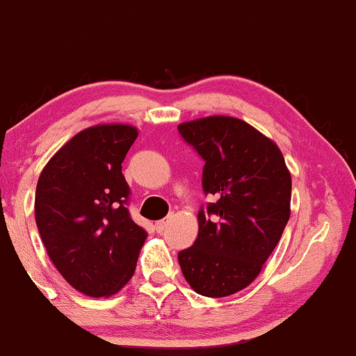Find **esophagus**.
I'll list each match as a JSON object with an SVG mask.
<instances>
[{"label": "esophagus", "instance_id": "esophagus-1", "mask_svg": "<svg viewBox=\"0 0 356 356\" xmlns=\"http://www.w3.org/2000/svg\"><path fill=\"white\" fill-rule=\"evenodd\" d=\"M165 225H168V222H165V220H159V222H156V223H154L156 232H157V233H163L164 228H165Z\"/></svg>", "mask_w": 356, "mask_h": 356}]
</instances>
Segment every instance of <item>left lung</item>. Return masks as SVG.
Wrapping results in <instances>:
<instances>
[{"instance_id":"1","label":"left lung","mask_w":356,"mask_h":356,"mask_svg":"<svg viewBox=\"0 0 356 356\" xmlns=\"http://www.w3.org/2000/svg\"><path fill=\"white\" fill-rule=\"evenodd\" d=\"M204 157L202 186L217 197L200 210L199 235L179 253L197 294L227 298L248 287L291 217V172L276 143L246 121L213 115L177 126Z\"/></svg>"}]
</instances>
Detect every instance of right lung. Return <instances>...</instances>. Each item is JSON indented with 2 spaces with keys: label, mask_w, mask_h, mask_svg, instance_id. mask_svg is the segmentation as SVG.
I'll return each instance as SVG.
<instances>
[{
  "label": "right lung",
  "mask_w": 356,
  "mask_h": 356,
  "mask_svg": "<svg viewBox=\"0 0 356 356\" xmlns=\"http://www.w3.org/2000/svg\"><path fill=\"white\" fill-rule=\"evenodd\" d=\"M136 138L133 124L85 128L49 159L35 187V223L49 258L90 298H110L128 284L147 238L126 209L121 172Z\"/></svg>",
  "instance_id": "1"
}]
</instances>
